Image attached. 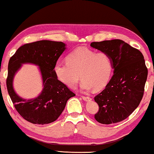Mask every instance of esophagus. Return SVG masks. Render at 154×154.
Masks as SVG:
<instances>
[{"label":"esophagus","instance_id":"1","mask_svg":"<svg viewBox=\"0 0 154 154\" xmlns=\"http://www.w3.org/2000/svg\"><path fill=\"white\" fill-rule=\"evenodd\" d=\"M82 99L84 100V101H89V100L91 99L90 97H85V96H82Z\"/></svg>","mask_w":154,"mask_h":154}]
</instances>
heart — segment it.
Instances as JSON below:
<instances>
[{
    "label": "heart",
    "instance_id": "1",
    "mask_svg": "<svg viewBox=\"0 0 154 154\" xmlns=\"http://www.w3.org/2000/svg\"><path fill=\"white\" fill-rule=\"evenodd\" d=\"M112 62L106 53H97L88 48H78L67 55L66 62L58 60L54 66L57 79L73 88L80 79L81 88L100 90L108 84L112 73Z\"/></svg>",
    "mask_w": 154,
    "mask_h": 154
}]
</instances>
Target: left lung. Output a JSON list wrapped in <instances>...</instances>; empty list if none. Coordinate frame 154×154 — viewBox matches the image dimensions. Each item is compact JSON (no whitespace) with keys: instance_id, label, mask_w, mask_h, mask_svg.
Returning <instances> with one entry per match:
<instances>
[{"instance_id":"1","label":"left lung","mask_w":154,"mask_h":154,"mask_svg":"<svg viewBox=\"0 0 154 154\" xmlns=\"http://www.w3.org/2000/svg\"><path fill=\"white\" fill-rule=\"evenodd\" d=\"M90 46L107 53L114 69L106 88L94 97L99 107L95 119L103 124L123 121L137 108L143 97L148 75L143 55L121 39L94 42Z\"/></svg>"}]
</instances>
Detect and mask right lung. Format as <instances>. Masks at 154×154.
Here are the masks:
<instances>
[{"label":"right lung","mask_w":154,"mask_h":154,"mask_svg":"<svg viewBox=\"0 0 154 154\" xmlns=\"http://www.w3.org/2000/svg\"><path fill=\"white\" fill-rule=\"evenodd\" d=\"M62 42L41 40L26 44L18 48L8 64L6 85L8 94L19 115L30 123L46 124L55 122L64 110L66 102L75 95L57 79L54 66L64 51ZM40 66L44 88L35 99L26 100L19 97L13 88V79L22 63Z\"/></svg>","instance_id":"add662e5"}]
</instances>
